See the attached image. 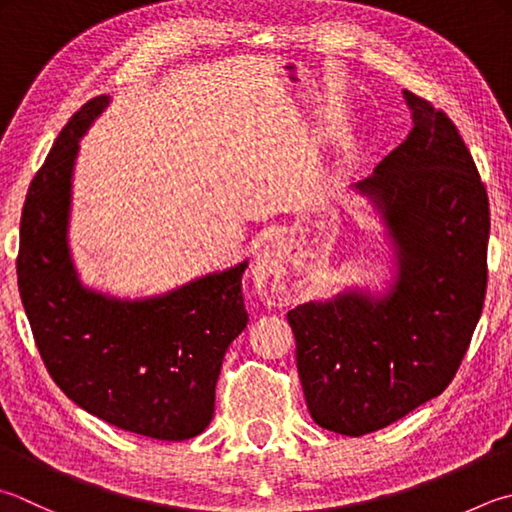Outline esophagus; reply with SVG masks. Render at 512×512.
I'll return each mask as SVG.
<instances>
[{"instance_id": "obj_1", "label": "esophagus", "mask_w": 512, "mask_h": 512, "mask_svg": "<svg viewBox=\"0 0 512 512\" xmlns=\"http://www.w3.org/2000/svg\"><path fill=\"white\" fill-rule=\"evenodd\" d=\"M294 245L289 238H274L260 249L254 267V278L258 287L269 294H283L289 281V269H292Z\"/></svg>"}]
</instances>
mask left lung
Wrapping results in <instances>:
<instances>
[{"label": "left lung", "instance_id": "obj_1", "mask_svg": "<svg viewBox=\"0 0 512 512\" xmlns=\"http://www.w3.org/2000/svg\"><path fill=\"white\" fill-rule=\"evenodd\" d=\"M412 129L370 178L388 240L383 292L345 287L287 312L307 410L318 426L359 437L439 397L455 376L486 298L488 194L446 113L403 91Z\"/></svg>", "mask_w": 512, "mask_h": 512}]
</instances>
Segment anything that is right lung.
<instances>
[{
    "label": "right lung",
    "mask_w": 512,
    "mask_h": 512,
    "mask_svg": "<svg viewBox=\"0 0 512 512\" xmlns=\"http://www.w3.org/2000/svg\"><path fill=\"white\" fill-rule=\"evenodd\" d=\"M109 102L111 95H100L73 115L28 187L19 296L46 370L66 397L115 428L185 441L214 419L220 365L247 327V260L142 298L82 283L69 243L73 173L80 140Z\"/></svg>",
    "instance_id": "1"
}]
</instances>
